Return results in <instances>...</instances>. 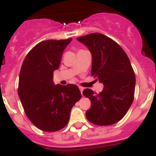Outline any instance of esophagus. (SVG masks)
Segmentation results:
<instances>
[{
  "mask_svg": "<svg viewBox=\"0 0 156 156\" xmlns=\"http://www.w3.org/2000/svg\"><path fill=\"white\" fill-rule=\"evenodd\" d=\"M79 88H80V90L81 94H82L83 91V90H84V88L82 87H79Z\"/></svg>",
  "mask_w": 156,
  "mask_h": 156,
  "instance_id": "1",
  "label": "esophagus"
}]
</instances>
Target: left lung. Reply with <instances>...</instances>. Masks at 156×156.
Here are the masks:
<instances>
[{
    "mask_svg": "<svg viewBox=\"0 0 156 156\" xmlns=\"http://www.w3.org/2000/svg\"><path fill=\"white\" fill-rule=\"evenodd\" d=\"M76 40L90 51L92 76L104 85L98 94L90 89L83 92L92 105L86 112L87 119L99 126L116 123L133 101L136 80L130 62L122 48L104 34H90Z\"/></svg>",
    "mask_w": 156,
    "mask_h": 156,
    "instance_id": "1",
    "label": "left lung"
}]
</instances>
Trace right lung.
Here are the masks:
<instances>
[{
	"label": "right lung",
	"instance_id": "1",
	"mask_svg": "<svg viewBox=\"0 0 156 156\" xmlns=\"http://www.w3.org/2000/svg\"><path fill=\"white\" fill-rule=\"evenodd\" d=\"M73 39L48 40L36 45L25 58L19 73L18 94L26 115L37 128L58 131L67 125L70 112L81 93L76 85H55L63 51Z\"/></svg>",
	"mask_w": 156,
	"mask_h": 156
}]
</instances>
